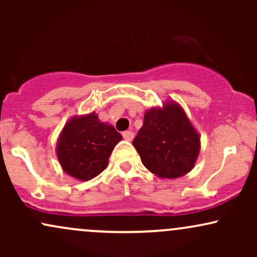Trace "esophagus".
<instances>
[{
    "label": "esophagus",
    "mask_w": 257,
    "mask_h": 257,
    "mask_svg": "<svg viewBox=\"0 0 257 257\" xmlns=\"http://www.w3.org/2000/svg\"><path fill=\"white\" fill-rule=\"evenodd\" d=\"M123 138H124V140L126 141H132L133 139H134V133L132 131H126L123 133Z\"/></svg>",
    "instance_id": "34e87169"
}]
</instances>
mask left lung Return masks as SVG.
I'll return each mask as SVG.
<instances>
[{
	"label": "left lung",
	"instance_id": "left-lung-1",
	"mask_svg": "<svg viewBox=\"0 0 257 257\" xmlns=\"http://www.w3.org/2000/svg\"><path fill=\"white\" fill-rule=\"evenodd\" d=\"M141 162L161 179H178L196 166L200 135L182 106L167 100L145 112L144 125L133 140Z\"/></svg>",
	"mask_w": 257,
	"mask_h": 257
}]
</instances>
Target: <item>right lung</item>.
I'll list each match as a JSON object with an SVG mask.
<instances>
[{"label": "right lung", "instance_id": "right-lung-1", "mask_svg": "<svg viewBox=\"0 0 257 257\" xmlns=\"http://www.w3.org/2000/svg\"><path fill=\"white\" fill-rule=\"evenodd\" d=\"M120 140L122 135L113 125L101 122L95 112H90L73 116L65 123L55 152L67 175L88 181L105 170L108 157Z\"/></svg>", "mask_w": 257, "mask_h": 257}]
</instances>
